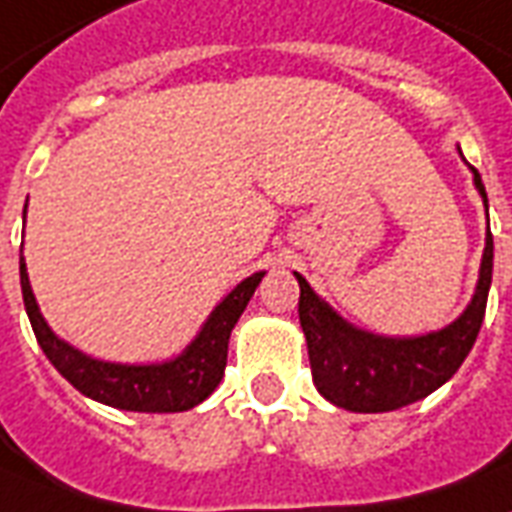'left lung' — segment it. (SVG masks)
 Masks as SVG:
<instances>
[{
	"mask_svg": "<svg viewBox=\"0 0 512 512\" xmlns=\"http://www.w3.org/2000/svg\"><path fill=\"white\" fill-rule=\"evenodd\" d=\"M469 170L488 214V195L480 173L472 165ZM491 271L494 238L491 230H486V249L472 301L453 323L420 336H382L363 331L344 320L325 298L314 293L304 276L293 271L301 287L298 317L309 347L317 391L323 393V399L350 412H393L442 388L458 372L478 339L486 314Z\"/></svg>",
	"mask_w": 512,
	"mask_h": 512,
	"instance_id": "left-lung-1",
	"label": "left lung"
}]
</instances>
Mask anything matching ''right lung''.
Instances as JSON below:
<instances>
[{
    "label": "right lung",
    "instance_id": "right-lung-1",
    "mask_svg": "<svg viewBox=\"0 0 512 512\" xmlns=\"http://www.w3.org/2000/svg\"><path fill=\"white\" fill-rule=\"evenodd\" d=\"M29 203V198H26ZM26 222V208H24ZM266 271L246 276L230 293L219 301L206 323L200 325L195 339L168 361L157 363H116L100 361L86 355L62 336L51 331L29 285L26 260L21 255V293L29 314V323L43 347L45 358L54 363L56 372L83 396L127 412H184L206 401L225 374L227 342L236 328L238 317L244 314L249 298L263 282Z\"/></svg>",
    "mask_w": 512,
    "mask_h": 512
}]
</instances>
